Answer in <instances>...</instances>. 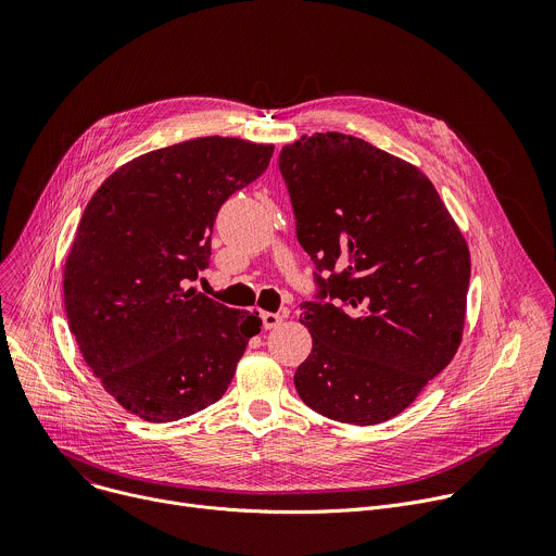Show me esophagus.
Returning a JSON list of instances; mask_svg holds the SVG:
<instances>
[{"label":"esophagus","mask_w":556,"mask_h":556,"mask_svg":"<svg viewBox=\"0 0 556 556\" xmlns=\"http://www.w3.org/2000/svg\"><path fill=\"white\" fill-rule=\"evenodd\" d=\"M261 320H263V329H276L280 325V316L278 314H271V312H263L261 314Z\"/></svg>","instance_id":"34e87169"}]
</instances>
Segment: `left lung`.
Wrapping results in <instances>:
<instances>
[{"label": "left lung", "instance_id": "1", "mask_svg": "<svg viewBox=\"0 0 556 556\" xmlns=\"http://www.w3.org/2000/svg\"><path fill=\"white\" fill-rule=\"evenodd\" d=\"M278 167L316 291L300 304L314 349L293 376L316 413L371 426L402 413L453 359L470 254L417 167L351 135L285 146Z\"/></svg>", "mask_w": 556, "mask_h": 556}]
</instances>
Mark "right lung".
Returning <instances> with one entry per match:
<instances>
[{
  "mask_svg": "<svg viewBox=\"0 0 556 556\" xmlns=\"http://www.w3.org/2000/svg\"><path fill=\"white\" fill-rule=\"evenodd\" d=\"M271 154L229 137L154 150L105 178L81 216L64 271L68 325L103 389L146 421L218 402L261 331L256 314L185 287L210 267L218 210Z\"/></svg>",
  "mask_w": 556,
  "mask_h": 556,
  "instance_id": "1",
  "label": "right lung"
}]
</instances>
